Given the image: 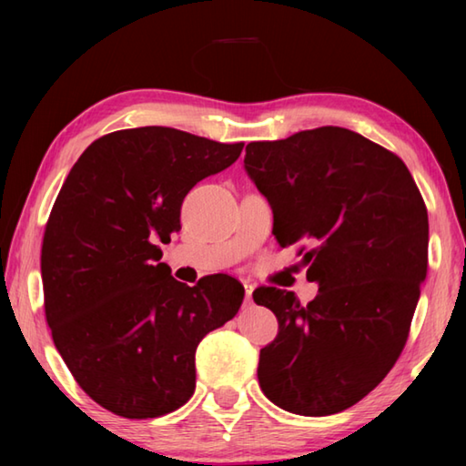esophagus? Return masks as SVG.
Segmentation results:
<instances>
[{
    "label": "esophagus",
    "mask_w": 466,
    "mask_h": 466,
    "mask_svg": "<svg viewBox=\"0 0 466 466\" xmlns=\"http://www.w3.org/2000/svg\"><path fill=\"white\" fill-rule=\"evenodd\" d=\"M252 290H254L252 284H244V292H246V296H244V309H248V306H252Z\"/></svg>",
    "instance_id": "1"
}]
</instances>
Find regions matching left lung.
<instances>
[{
    "label": "left lung",
    "instance_id": "1",
    "mask_svg": "<svg viewBox=\"0 0 466 466\" xmlns=\"http://www.w3.org/2000/svg\"><path fill=\"white\" fill-rule=\"evenodd\" d=\"M244 167L274 212L282 248L296 246L319 294L260 286L279 319L260 350L258 382L276 407L326 417L364 399L407 344L429 266V214L397 154L346 127L250 142Z\"/></svg>",
    "mask_w": 466,
    "mask_h": 466
}]
</instances>
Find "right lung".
I'll list each match as a JSON object with an SVG mask.
<instances>
[{
  "label": "right lung",
  "mask_w": 466,
  "mask_h": 466,
  "mask_svg": "<svg viewBox=\"0 0 466 466\" xmlns=\"http://www.w3.org/2000/svg\"><path fill=\"white\" fill-rule=\"evenodd\" d=\"M222 144L146 126L97 137L69 170L42 242L46 320L69 372L124 419L180 409L196 389V346L238 312L228 274L172 279L157 242L180 230L186 194L238 160Z\"/></svg>",
  "instance_id": "1"
}]
</instances>
